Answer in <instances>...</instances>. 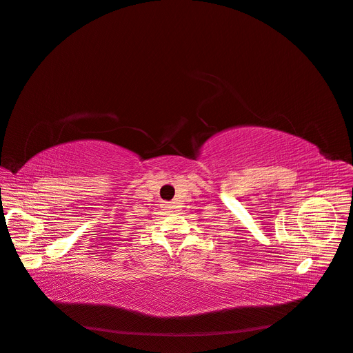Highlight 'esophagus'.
I'll use <instances>...</instances> for the list:
<instances>
[{"label":"esophagus","mask_w":353,"mask_h":353,"mask_svg":"<svg viewBox=\"0 0 353 353\" xmlns=\"http://www.w3.org/2000/svg\"><path fill=\"white\" fill-rule=\"evenodd\" d=\"M163 208H164V210H169V212H173V205L170 201H164L163 203Z\"/></svg>","instance_id":"obj_1"}]
</instances>
